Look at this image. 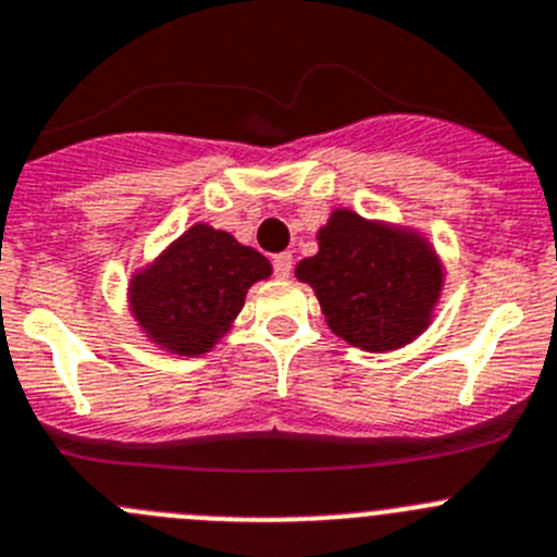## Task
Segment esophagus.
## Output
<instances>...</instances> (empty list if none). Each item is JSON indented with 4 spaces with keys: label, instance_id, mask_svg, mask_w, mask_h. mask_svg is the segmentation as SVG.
Wrapping results in <instances>:
<instances>
[{
    "label": "esophagus",
    "instance_id": "esophagus-1",
    "mask_svg": "<svg viewBox=\"0 0 557 557\" xmlns=\"http://www.w3.org/2000/svg\"><path fill=\"white\" fill-rule=\"evenodd\" d=\"M272 263H274V274H277V277H288L290 269H294V258H290V252L274 255Z\"/></svg>",
    "mask_w": 557,
    "mask_h": 557
}]
</instances>
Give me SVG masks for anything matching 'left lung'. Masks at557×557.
<instances>
[{
    "label": "left lung",
    "mask_w": 557,
    "mask_h": 557,
    "mask_svg": "<svg viewBox=\"0 0 557 557\" xmlns=\"http://www.w3.org/2000/svg\"><path fill=\"white\" fill-rule=\"evenodd\" d=\"M315 238L319 252L296 263L294 274L313 288L337 337L384 355L429 330L443 299L445 267L423 233L332 208Z\"/></svg>",
    "instance_id": "1"
}]
</instances>
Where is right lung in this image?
<instances>
[{
	"instance_id": "add662e5",
	"label": "right lung",
	"mask_w": 557,
	"mask_h": 557,
	"mask_svg": "<svg viewBox=\"0 0 557 557\" xmlns=\"http://www.w3.org/2000/svg\"><path fill=\"white\" fill-rule=\"evenodd\" d=\"M272 263L227 231L195 222L128 280V310L156 349L200 357L231 332Z\"/></svg>"
}]
</instances>
